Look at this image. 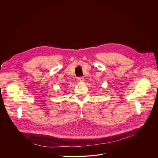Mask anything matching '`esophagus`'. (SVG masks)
I'll return each mask as SVG.
<instances>
[{
	"instance_id": "34e87169",
	"label": "esophagus",
	"mask_w": 158,
	"mask_h": 158,
	"mask_svg": "<svg viewBox=\"0 0 158 158\" xmlns=\"http://www.w3.org/2000/svg\"><path fill=\"white\" fill-rule=\"evenodd\" d=\"M84 81V78L83 77H80L77 78V81L78 82H82Z\"/></svg>"
}]
</instances>
